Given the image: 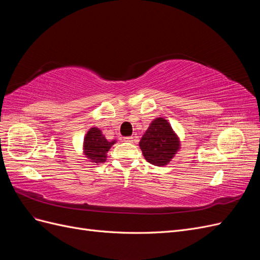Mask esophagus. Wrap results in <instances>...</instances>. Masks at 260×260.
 <instances>
[{"label": "esophagus", "instance_id": "obj_1", "mask_svg": "<svg viewBox=\"0 0 260 260\" xmlns=\"http://www.w3.org/2000/svg\"><path fill=\"white\" fill-rule=\"evenodd\" d=\"M123 140H124V142H130V143H132L133 141H135V138H133V137H127V138H124Z\"/></svg>", "mask_w": 260, "mask_h": 260}]
</instances>
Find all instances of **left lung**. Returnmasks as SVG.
I'll return each mask as SVG.
<instances>
[{"instance_id":"left-lung-1","label":"left lung","mask_w":260,"mask_h":260,"mask_svg":"<svg viewBox=\"0 0 260 260\" xmlns=\"http://www.w3.org/2000/svg\"><path fill=\"white\" fill-rule=\"evenodd\" d=\"M139 145L149 164L161 167L174 158L180 149V140L170 123L158 117L149 124Z\"/></svg>"}]
</instances>
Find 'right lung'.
I'll list each match as a JSON object with an SVG mask.
<instances>
[{"label":"right lung","instance_id":"obj_1","mask_svg":"<svg viewBox=\"0 0 260 260\" xmlns=\"http://www.w3.org/2000/svg\"><path fill=\"white\" fill-rule=\"evenodd\" d=\"M116 143V140L108 141L102 131L93 127L86 133L83 141V154L90 161L103 164L107 158V152Z\"/></svg>","mask_w":260,"mask_h":260}]
</instances>
